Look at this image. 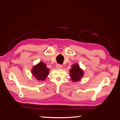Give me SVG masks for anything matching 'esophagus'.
Listing matches in <instances>:
<instances>
[{
	"mask_svg": "<svg viewBox=\"0 0 120 120\" xmlns=\"http://www.w3.org/2000/svg\"><path fill=\"white\" fill-rule=\"evenodd\" d=\"M62 66L60 64H57V65H56V68H57V69H61V68H62Z\"/></svg>",
	"mask_w": 120,
	"mask_h": 120,
	"instance_id": "esophagus-1",
	"label": "esophagus"
}]
</instances>
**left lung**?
<instances>
[{
    "label": "left lung",
    "instance_id": "8db88e82",
    "mask_svg": "<svg viewBox=\"0 0 120 120\" xmlns=\"http://www.w3.org/2000/svg\"><path fill=\"white\" fill-rule=\"evenodd\" d=\"M70 70V76L73 82H78L82 78L84 75L83 71L77 63L73 64Z\"/></svg>",
    "mask_w": 120,
    "mask_h": 120
}]
</instances>
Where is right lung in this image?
Listing matches in <instances>:
<instances>
[{
	"label": "right lung",
	"mask_w": 120,
	"mask_h": 120,
	"mask_svg": "<svg viewBox=\"0 0 120 120\" xmlns=\"http://www.w3.org/2000/svg\"><path fill=\"white\" fill-rule=\"evenodd\" d=\"M49 69L47 68L45 63L40 61L38 64L34 66L31 69L32 76L40 81H44L49 75Z\"/></svg>",
	"instance_id": "add662e5"
}]
</instances>
